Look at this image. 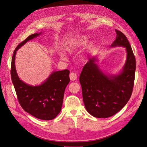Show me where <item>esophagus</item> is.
<instances>
[{"instance_id":"obj_1","label":"esophagus","mask_w":147,"mask_h":147,"mask_svg":"<svg viewBox=\"0 0 147 147\" xmlns=\"http://www.w3.org/2000/svg\"><path fill=\"white\" fill-rule=\"evenodd\" d=\"M69 78L71 81H74L77 78V75H76V74L75 72H71L69 75Z\"/></svg>"}]
</instances>
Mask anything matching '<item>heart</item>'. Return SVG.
Returning <instances> with one entry per match:
<instances>
[{
	"mask_svg": "<svg viewBox=\"0 0 147 147\" xmlns=\"http://www.w3.org/2000/svg\"><path fill=\"white\" fill-rule=\"evenodd\" d=\"M88 41V36L86 35H82L77 38L76 39H72L67 41L64 44V50L69 53H72L77 50L80 47L85 45ZM60 58L62 60H66V56L63 52L59 53Z\"/></svg>",
	"mask_w": 147,
	"mask_h": 147,
	"instance_id": "heart-1",
	"label": "heart"
}]
</instances>
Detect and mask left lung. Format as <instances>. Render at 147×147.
<instances>
[{
    "instance_id": "left-lung-1",
    "label": "left lung",
    "mask_w": 147,
    "mask_h": 147,
    "mask_svg": "<svg viewBox=\"0 0 147 147\" xmlns=\"http://www.w3.org/2000/svg\"><path fill=\"white\" fill-rule=\"evenodd\" d=\"M115 40L111 47H124L127 59L123 71L117 75L103 74L93 57L89 59L80 74L84 103L88 113L96 118L114 115L126 105L134 86L136 60L131 47L124 34L115 30Z\"/></svg>"
}]
</instances>
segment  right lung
I'll use <instances>...</instances> for the list:
<instances>
[{
    "label": "right lung",
    "instance_id": "right-lung-1",
    "mask_svg": "<svg viewBox=\"0 0 147 147\" xmlns=\"http://www.w3.org/2000/svg\"><path fill=\"white\" fill-rule=\"evenodd\" d=\"M40 34H31L16 47L12 57L11 76L18 102L23 109L38 119L51 120L61 111L65 90L70 81L69 71L65 69L53 72L40 85L32 86L19 78L15 66L17 51L27 41Z\"/></svg>",
    "mask_w": 147,
    "mask_h": 147
}]
</instances>
